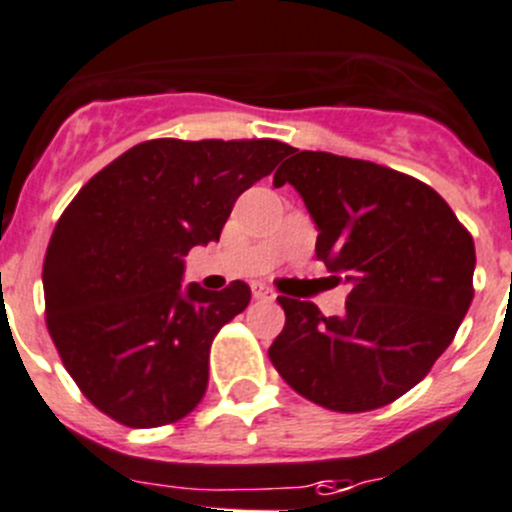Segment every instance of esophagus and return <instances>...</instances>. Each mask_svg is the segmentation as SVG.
<instances>
[{
	"instance_id": "34e87169",
	"label": "esophagus",
	"mask_w": 512,
	"mask_h": 512,
	"mask_svg": "<svg viewBox=\"0 0 512 512\" xmlns=\"http://www.w3.org/2000/svg\"><path fill=\"white\" fill-rule=\"evenodd\" d=\"M251 291H253V299H261V301H271L276 296L274 291H271L269 286H264V284H253Z\"/></svg>"
}]
</instances>
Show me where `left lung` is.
<instances>
[{
    "label": "left lung",
    "mask_w": 512,
    "mask_h": 512,
    "mask_svg": "<svg viewBox=\"0 0 512 512\" xmlns=\"http://www.w3.org/2000/svg\"><path fill=\"white\" fill-rule=\"evenodd\" d=\"M284 183L319 228L316 259L352 291L342 316L279 296L286 324L271 364L326 410L389 405L427 377L470 309V231L427 183L369 160L294 150L274 175Z\"/></svg>",
    "instance_id": "1"
}]
</instances>
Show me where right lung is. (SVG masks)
Here are the masks:
<instances>
[{
    "label": "right lung",
    "instance_id": "right-lung-1",
    "mask_svg": "<svg viewBox=\"0 0 512 512\" xmlns=\"http://www.w3.org/2000/svg\"><path fill=\"white\" fill-rule=\"evenodd\" d=\"M289 150L271 138L145 140L72 198L42 266L45 316L62 364L97 410L128 427L196 410L213 339L251 289H183V256L218 241L236 198Z\"/></svg>",
    "mask_w": 512,
    "mask_h": 512
}]
</instances>
